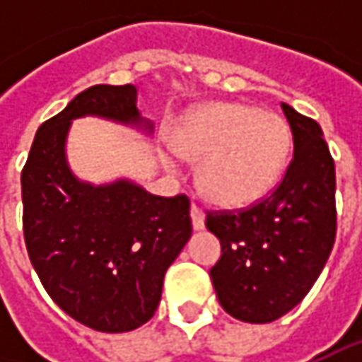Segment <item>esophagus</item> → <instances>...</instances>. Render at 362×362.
<instances>
[{"label": "esophagus", "instance_id": "1", "mask_svg": "<svg viewBox=\"0 0 362 362\" xmlns=\"http://www.w3.org/2000/svg\"><path fill=\"white\" fill-rule=\"evenodd\" d=\"M191 223H193V230H203L205 228V216H203V211L193 203L191 205Z\"/></svg>", "mask_w": 362, "mask_h": 362}]
</instances>
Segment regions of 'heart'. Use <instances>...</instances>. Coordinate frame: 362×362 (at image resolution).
Instances as JSON below:
<instances>
[{
	"mask_svg": "<svg viewBox=\"0 0 362 362\" xmlns=\"http://www.w3.org/2000/svg\"><path fill=\"white\" fill-rule=\"evenodd\" d=\"M292 145L286 120L272 110L240 103H214L189 112L160 159L179 171L181 157L199 160L197 185L221 207L264 199L280 181Z\"/></svg>",
	"mask_w": 362,
	"mask_h": 362,
	"instance_id": "1",
	"label": "heart"
}]
</instances>
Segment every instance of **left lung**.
I'll use <instances>...</instances> for the list:
<instances>
[{
    "mask_svg": "<svg viewBox=\"0 0 362 362\" xmlns=\"http://www.w3.org/2000/svg\"><path fill=\"white\" fill-rule=\"evenodd\" d=\"M294 157L278 187L240 211H209L221 243L209 270L217 300L233 318L266 325L308 294L337 238L334 160L316 120L282 103Z\"/></svg>",
    "mask_w": 362,
    "mask_h": 362,
    "instance_id": "obj_1",
    "label": "left lung"
}]
</instances>
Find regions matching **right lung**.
I'll return each instance as SVG.
<instances>
[{"label":"right lung","mask_w":362,"mask_h":362,"mask_svg":"<svg viewBox=\"0 0 362 362\" xmlns=\"http://www.w3.org/2000/svg\"><path fill=\"white\" fill-rule=\"evenodd\" d=\"M100 117L153 132L132 84H96L46 120L21 171L23 238L49 298L84 327L129 332L153 318L165 272L191 238L189 197L129 179L92 185L66 160L72 120Z\"/></svg>","instance_id":"right-lung-1"}]
</instances>
